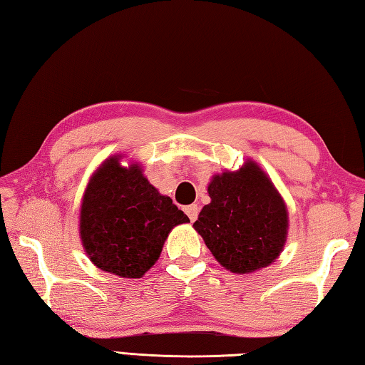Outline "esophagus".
<instances>
[{"mask_svg": "<svg viewBox=\"0 0 365 365\" xmlns=\"http://www.w3.org/2000/svg\"><path fill=\"white\" fill-rule=\"evenodd\" d=\"M185 214L189 215V219H190V222H195L197 220V217H198V212H200V210H198V206L197 205H189V206H185Z\"/></svg>", "mask_w": 365, "mask_h": 365, "instance_id": "1", "label": "esophagus"}]
</instances>
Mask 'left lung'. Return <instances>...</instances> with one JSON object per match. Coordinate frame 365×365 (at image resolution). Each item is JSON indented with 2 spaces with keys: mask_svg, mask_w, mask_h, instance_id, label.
Listing matches in <instances>:
<instances>
[{
  "mask_svg": "<svg viewBox=\"0 0 365 365\" xmlns=\"http://www.w3.org/2000/svg\"><path fill=\"white\" fill-rule=\"evenodd\" d=\"M211 203L193 224L217 262L245 274L271 264L287 240L288 214L277 190L254 162L217 175L207 187Z\"/></svg>",
  "mask_w": 365,
  "mask_h": 365,
  "instance_id": "obj_1",
  "label": "left lung"
}]
</instances>
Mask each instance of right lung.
Wrapping results in <instances>:
<instances>
[{
    "label": "right lung",
    "instance_id": "obj_1",
    "mask_svg": "<svg viewBox=\"0 0 365 365\" xmlns=\"http://www.w3.org/2000/svg\"><path fill=\"white\" fill-rule=\"evenodd\" d=\"M189 217L148 182L137 165L111 158L88 184L80 235L91 262L120 277L138 279L158 262L170 230Z\"/></svg>",
    "mask_w": 365,
    "mask_h": 365
}]
</instances>
